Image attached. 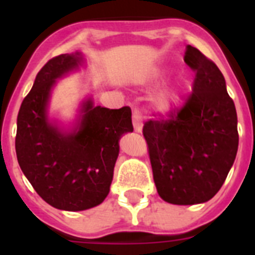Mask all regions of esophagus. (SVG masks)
I'll return each mask as SVG.
<instances>
[{"instance_id":"34e87169","label":"esophagus","mask_w":255,"mask_h":255,"mask_svg":"<svg viewBox=\"0 0 255 255\" xmlns=\"http://www.w3.org/2000/svg\"><path fill=\"white\" fill-rule=\"evenodd\" d=\"M132 125H134V130L136 132H140L143 129V116L139 110H134L132 112Z\"/></svg>"}]
</instances>
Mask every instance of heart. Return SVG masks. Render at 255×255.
I'll list each match as a JSON object with an SVG mask.
<instances>
[{"instance_id": "1", "label": "heart", "mask_w": 255, "mask_h": 255, "mask_svg": "<svg viewBox=\"0 0 255 255\" xmlns=\"http://www.w3.org/2000/svg\"><path fill=\"white\" fill-rule=\"evenodd\" d=\"M177 96L176 93L171 89H166V91H162L161 93H158L154 98V106L157 110L163 112L170 111L172 106L176 103Z\"/></svg>"}]
</instances>
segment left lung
I'll use <instances>...</instances> for the list:
<instances>
[{"label": "left lung", "mask_w": 255, "mask_h": 255, "mask_svg": "<svg viewBox=\"0 0 255 255\" xmlns=\"http://www.w3.org/2000/svg\"><path fill=\"white\" fill-rule=\"evenodd\" d=\"M184 61L195 75L191 93L180 107L143 126L157 191L179 206L217 194L239 145L235 105L217 65L191 46Z\"/></svg>", "instance_id": "obj_1"}]
</instances>
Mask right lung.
<instances>
[{
  "label": "right lung",
  "mask_w": 255,
  "mask_h": 255,
  "mask_svg": "<svg viewBox=\"0 0 255 255\" xmlns=\"http://www.w3.org/2000/svg\"><path fill=\"white\" fill-rule=\"evenodd\" d=\"M80 53L60 55L39 70L17 114L15 138L20 168L44 202L64 211H84L110 193L119 155V140L132 131L131 110L83 103L78 129L64 134L47 117L49 92L56 79L76 69Z\"/></svg>",
  "instance_id": "obj_1"
}]
</instances>
